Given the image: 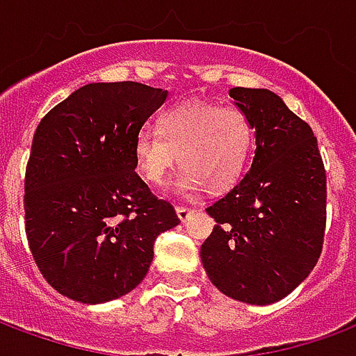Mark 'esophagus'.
<instances>
[{
    "instance_id": "34e87169",
    "label": "esophagus",
    "mask_w": 356,
    "mask_h": 356,
    "mask_svg": "<svg viewBox=\"0 0 356 356\" xmlns=\"http://www.w3.org/2000/svg\"><path fill=\"white\" fill-rule=\"evenodd\" d=\"M175 211H177L179 221H183V223H185L186 219H188V217H191L194 213L193 209H188V208H177V209H175Z\"/></svg>"
}]
</instances>
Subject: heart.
I'll return each mask as SVG.
<instances>
[{"label": "heart", "mask_w": 356, "mask_h": 356, "mask_svg": "<svg viewBox=\"0 0 356 356\" xmlns=\"http://www.w3.org/2000/svg\"><path fill=\"white\" fill-rule=\"evenodd\" d=\"M254 148V125L244 110L211 102H183L165 110L158 133L140 131L135 163L143 179L160 186L175 168L171 191L194 194L206 186L211 194L229 191L246 171Z\"/></svg>", "instance_id": "b5f03b06"}]
</instances>
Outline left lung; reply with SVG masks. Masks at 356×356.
Returning <instances> with one entry per match:
<instances>
[{
  "label": "left lung",
  "instance_id": "1",
  "mask_svg": "<svg viewBox=\"0 0 356 356\" xmlns=\"http://www.w3.org/2000/svg\"><path fill=\"white\" fill-rule=\"evenodd\" d=\"M252 120V168L209 206L213 232L200 248L217 290L250 305L284 299L311 275L326 225V173L313 129L268 89L232 88Z\"/></svg>",
  "mask_w": 356,
  "mask_h": 356
}]
</instances>
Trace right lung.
I'll return each instance as SVG.
<instances>
[{"mask_svg":"<svg viewBox=\"0 0 356 356\" xmlns=\"http://www.w3.org/2000/svg\"><path fill=\"white\" fill-rule=\"evenodd\" d=\"M168 91L137 81L88 83L38 125L24 179L30 252L68 299L106 303L147 276L175 209L135 173V140Z\"/></svg>","mask_w":356,"mask_h":356,"instance_id":"1","label":"right lung"}]
</instances>
